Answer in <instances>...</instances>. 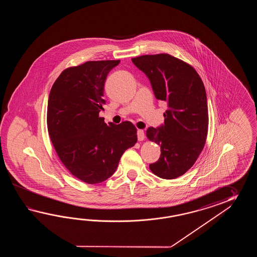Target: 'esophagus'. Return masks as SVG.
<instances>
[{
	"instance_id": "1",
	"label": "esophagus",
	"mask_w": 257,
	"mask_h": 257,
	"mask_svg": "<svg viewBox=\"0 0 257 257\" xmlns=\"http://www.w3.org/2000/svg\"><path fill=\"white\" fill-rule=\"evenodd\" d=\"M137 135H138V140H139L140 142H142V141L144 140V138H145L144 131H142V130H139V131H138V133H137Z\"/></svg>"
}]
</instances>
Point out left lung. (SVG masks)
Instances as JSON below:
<instances>
[{
  "label": "left lung",
  "instance_id": "1",
  "mask_svg": "<svg viewBox=\"0 0 257 257\" xmlns=\"http://www.w3.org/2000/svg\"><path fill=\"white\" fill-rule=\"evenodd\" d=\"M131 60L147 75L156 99L168 104L164 126L146 131L148 140L161 146L160 158L149 167L161 178L175 179L194 165L207 141L204 83L190 64L172 55H143Z\"/></svg>",
  "mask_w": 257,
  "mask_h": 257
}]
</instances>
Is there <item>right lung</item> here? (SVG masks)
<instances>
[{
    "label": "right lung",
    "mask_w": 257,
    "mask_h": 257,
    "mask_svg": "<svg viewBox=\"0 0 257 257\" xmlns=\"http://www.w3.org/2000/svg\"><path fill=\"white\" fill-rule=\"evenodd\" d=\"M120 60H91L65 69L49 93L47 125L50 141L71 175L89 185L106 180L122 154L136 144L130 121L104 123V82Z\"/></svg>",
    "instance_id": "add662e5"
}]
</instances>
